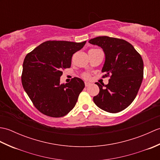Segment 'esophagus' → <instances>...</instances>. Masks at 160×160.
<instances>
[{"label":"esophagus","instance_id":"obj_1","mask_svg":"<svg viewBox=\"0 0 160 160\" xmlns=\"http://www.w3.org/2000/svg\"><path fill=\"white\" fill-rule=\"evenodd\" d=\"M84 84H85V87H89L90 85V83L85 82V83H84Z\"/></svg>","mask_w":160,"mask_h":160}]
</instances>
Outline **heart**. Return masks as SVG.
Returning a JSON list of instances; mask_svg holds the SVG:
<instances>
[{
	"instance_id": "1",
	"label": "heart",
	"mask_w": 160,
	"mask_h": 160,
	"mask_svg": "<svg viewBox=\"0 0 160 160\" xmlns=\"http://www.w3.org/2000/svg\"><path fill=\"white\" fill-rule=\"evenodd\" d=\"M82 77L84 78V80H89L91 78V75L89 73H83L82 74Z\"/></svg>"
}]
</instances>
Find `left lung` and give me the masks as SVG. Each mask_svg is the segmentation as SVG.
<instances>
[{
	"instance_id": "obj_1",
	"label": "left lung",
	"mask_w": 160,
	"mask_h": 160,
	"mask_svg": "<svg viewBox=\"0 0 160 160\" xmlns=\"http://www.w3.org/2000/svg\"><path fill=\"white\" fill-rule=\"evenodd\" d=\"M89 43L103 49L106 60L102 78L109 77L108 84L96 82L100 92L93 102L101 109L116 113L127 108L136 97L143 80L142 56L131 43L120 38L99 36Z\"/></svg>"
}]
</instances>
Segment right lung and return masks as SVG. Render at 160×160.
Masks as SVG:
<instances>
[{
  "mask_svg": "<svg viewBox=\"0 0 160 160\" xmlns=\"http://www.w3.org/2000/svg\"><path fill=\"white\" fill-rule=\"evenodd\" d=\"M62 40H48L28 53L23 61L21 81L25 92L40 113L52 118L69 113L76 105L84 83L75 77L60 84L62 71L69 68L73 54L85 45Z\"/></svg>",
  "mask_w": 160,
  "mask_h": 160,
  "instance_id": "obj_1",
  "label": "right lung"
}]
</instances>
